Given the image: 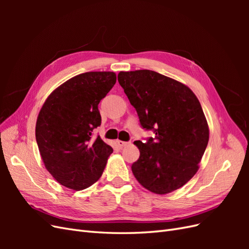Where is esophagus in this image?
<instances>
[{"instance_id":"34e87169","label":"esophagus","mask_w":249,"mask_h":249,"mask_svg":"<svg viewBox=\"0 0 249 249\" xmlns=\"http://www.w3.org/2000/svg\"><path fill=\"white\" fill-rule=\"evenodd\" d=\"M117 142V145L120 147V148H122V147H124V145H126L127 144V143H129V142H125V141H122V140H117L116 141Z\"/></svg>"}]
</instances>
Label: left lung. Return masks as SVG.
<instances>
[{
	"mask_svg": "<svg viewBox=\"0 0 249 249\" xmlns=\"http://www.w3.org/2000/svg\"><path fill=\"white\" fill-rule=\"evenodd\" d=\"M117 78L142 129L155 134L134 142L140 150L132 164L134 177L157 194L178 189L196 173L208 145L199 101L182 83L153 71H120Z\"/></svg>",
	"mask_w": 249,
	"mask_h": 249,
	"instance_id": "obj_1",
	"label": "left lung"
}]
</instances>
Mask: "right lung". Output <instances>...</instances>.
<instances>
[{
    "label": "right lung",
    "mask_w": 249,
    "mask_h": 249,
    "mask_svg": "<svg viewBox=\"0 0 249 249\" xmlns=\"http://www.w3.org/2000/svg\"><path fill=\"white\" fill-rule=\"evenodd\" d=\"M116 83L110 71H90L66 81L48 97L36 123V142L46 168L58 183L83 190L102 176L112 147L93 130L99 104Z\"/></svg>",
    "instance_id": "obj_1"
}]
</instances>
